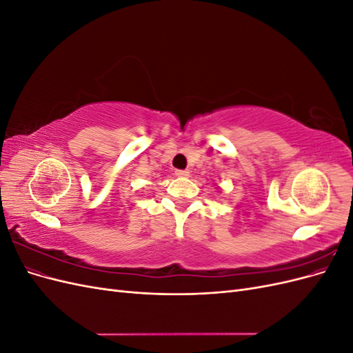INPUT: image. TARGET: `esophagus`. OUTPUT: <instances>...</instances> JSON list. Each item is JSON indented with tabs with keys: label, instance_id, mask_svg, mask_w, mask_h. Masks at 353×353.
Returning <instances> with one entry per match:
<instances>
[{
	"label": "esophagus",
	"instance_id": "34e87169",
	"mask_svg": "<svg viewBox=\"0 0 353 353\" xmlns=\"http://www.w3.org/2000/svg\"><path fill=\"white\" fill-rule=\"evenodd\" d=\"M175 175L176 176H190V172L187 169H176L175 170Z\"/></svg>",
	"mask_w": 353,
	"mask_h": 353
}]
</instances>
